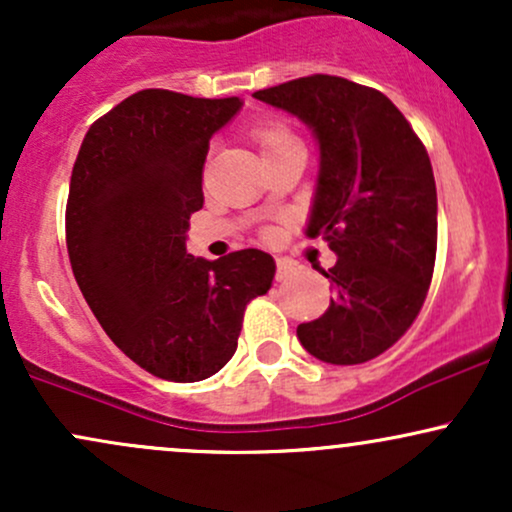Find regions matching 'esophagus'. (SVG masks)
<instances>
[{
	"label": "esophagus",
	"mask_w": 512,
	"mask_h": 512,
	"mask_svg": "<svg viewBox=\"0 0 512 512\" xmlns=\"http://www.w3.org/2000/svg\"><path fill=\"white\" fill-rule=\"evenodd\" d=\"M293 274V267L286 260L276 262V281H286Z\"/></svg>",
	"instance_id": "obj_1"
}]
</instances>
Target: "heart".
Masks as SVG:
<instances>
[{
  "instance_id": "1",
  "label": "heart",
  "mask_w": 512,
  "mask_h": 512,
  "mask_svg": "<svg viewBox=\"0 0 512 512\" xmlns=\"http://www.w3.org/2000/svg\"><path fill=\"white\" fill-rule=\"evenodd\" d=\"M252 137H255L257 146H260L262 156H267V154H272V151H279V149H284V146L298 142L296 134H293L289 127L281 125V122H274V120H267V122H262V125H257L255 132H252Z\"/></svg>"
}]
</instances>
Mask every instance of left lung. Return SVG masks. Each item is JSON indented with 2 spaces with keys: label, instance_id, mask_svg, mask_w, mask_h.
Returning a JSON list of instances; mask_svg holds the SVG:
<instances>
[{
  "label": "left lung",
  "instance_id": "left-lung-1",
  "mask_svg": "<svg viewBox=\"0 0 512 512\" xmlns=\"http://www.w3.org/2000/svg\"><path fill=\"white\" fill-rule=\"evenodd\" d=\"M255 98L303 120L320 146L305 236L337 255L322 272L334 298L298 339L325 363H366L409 330L431 286L438 197L426 146L390 98L342 76H303Z\"/></svg>",
  "mask_w": 512,
  "mask_h": 512
}]
</instances>
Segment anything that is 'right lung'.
<instances>
[{
    "mask_svg": "<svg viewBox=\"0 0 512 512\" xmlns=\"http://www.w3.org/2000/svg\"><path fill=\"white\" fill-rule=\"evenodd\" d=\"M240 108V98L134 93L93 122L69 182L67 250L88 308L117 349L173 383L231 361L245 305L276 272L255 248L214 262L185 250L209 139Z\"/></svg>",
    "mask_w": 512,
    "mask_h": 512,
    "instance_id": "obj_1",
    "label": "right lung"
}]
</instances>
